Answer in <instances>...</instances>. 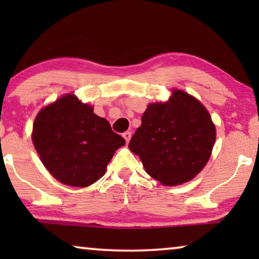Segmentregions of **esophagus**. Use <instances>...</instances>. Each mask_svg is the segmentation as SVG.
Returning <instances> with one entry per match:
<instances>
[{"label": "esophagus", "mask_w": 259, "mask_h": 259, "mask_svg": "<svg viewBox=\"0 0 259 259\" xmlns=\"http://www.w3.org/2000/svg\"><path fill=\"white\" fill-rule=\"evenodd\" d=\"M122 137H123V139L126 140V143H128V141L131 140V137H132V133H131L130 131H127V132L122 133Z\"/></svg>", "instance_id": "esophagus-1"}]
</instances>
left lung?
Here are the masks:
<instances>
[{"instance_id": "left-lung-1", "label": "left lung", "mask_w": 259, "mask_h": 259, "mask_svg": "<svg viewBox=\"0 0 259 259\" xmlns=\"http://www.w3.org/2000/svg\"><path fill=\"white\" fill-rule=\"evenodd\" d=\"M215 141L207 109L183 91L167 102L151 104L128 144L148 175L164 185L189 182L199 173Z\"/></svg>"}]
</instances>
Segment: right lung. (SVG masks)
I'll use <instances>...</instances> for the list:
<instances>
[{"instance_id":"add662e5","label":"right lung","mask_w":259,"mask_h":259,"mask_svg":"<svg viewBox=\"0 0 259 259\" xmlns=\"http://www.w3.org/2000/svg\"><path fill=\"white\" fill-rule=\"evenodd\" d=\"M31 138L51 175L65 185L77 187L98 182L114 152L125 145L107 120L73 94L41 109Z\"/></svg>"}]
</instances>
